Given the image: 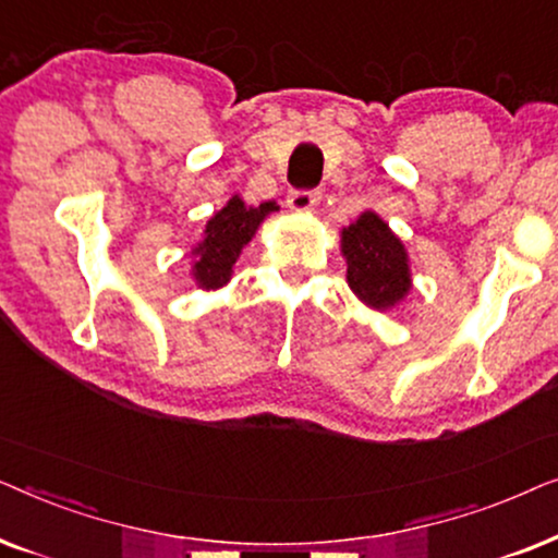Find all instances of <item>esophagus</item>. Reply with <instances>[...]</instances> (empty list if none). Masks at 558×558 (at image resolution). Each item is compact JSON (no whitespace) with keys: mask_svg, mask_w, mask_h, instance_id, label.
<instances>
[{"mask_svg":"<svg viewBox=\"0 0 558 558\" xmlns=\"http://www.w3.org/2000/svg\"><path fill=\"white\" fill-rule=\"evenodd\" d=\"M319 197H323L319 190H292L287 203L292 210H312L319 203Z\"/></svg>","mask_w":558,"mask_h":558,"instance_id":"obj_1","label":"esophagus"}]
</instances>
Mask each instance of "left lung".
<instances>
[{
    "mask_svg": "<svg viewBox=\"0 0 558 558\" xmlns=\"http://www.w3.org/2000/svg\"><path fill=\"white\" fill-rule=\"evenodd\" d=\"M342 254L350 289L371 307H393L411 289L407 251L376 213H363L353 226L342 228Z\"/></svg>",
    "mask_w": 558,
    "mask_h": 558,
    "instance_id": "8db88e82",
    "label": "left lung"
}]
</instances>
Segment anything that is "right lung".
<instances>
[{
  "mask_svg": "<svg viewBox=\"0 0 558 558\" xmlns=\"http://www.w3.org/2000/svg\"><path fill=\"white\" fill-rule=\"evenodd\" d=\"M274 210L271 203L258 205V208H246L241 197H231L228 205L220 213H216L205 226V239L197 246V262H195V279L201 287L218 289L231 279V269L239 258L241 248L251 241L256 233L258 223L264 216Z\"/></svg>",
  "mask_w": 558,
  "mask_h": 558,
  "instance_id": "add662e5",
  "label": "right lung"
}]
</instances>
